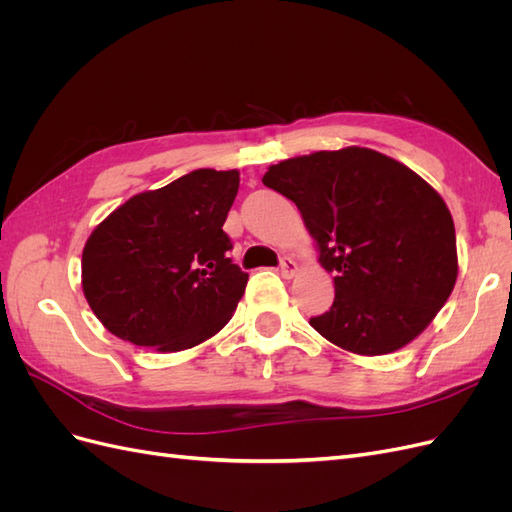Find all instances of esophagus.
Returning <instances> with one entry per match:
<instances>
[{"instance_id": "1", "label": "esophagus", "mask_w": 512, "mask_h": 512, "mask_svg": "<svg viewBox=\"0 0 512 512\" xmlns=\"http://www.w3.org/2000/svg\"><path fill=\"white\" fill-rule=\"evenodd\" d=\"M280 273H282L284 277H292L294 273H297V262H294V258L284 256V258L280 260Z\"/></svg>"}]
</instances>
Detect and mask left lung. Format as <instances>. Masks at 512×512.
<instances>
[{
    "label": "left lung",
    "mask_w": 512,
    "mask_h": 512,
    "mask_svg": "<svg viewBox=\"0 0 512 512\" xmlns=\"http://www.w3.org/2000/svg\"><path fill=\"white\" fill-rule=\"evenodd\" d=\"M262 183L299 207L335 273L329 312L309 324L354 354L410 344L451 297L455 224L442 196L401 162L365 147L318 151L271 166Z\"/></svg>",
    "instance_id": "1"
}]
</instances>
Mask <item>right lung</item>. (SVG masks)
<instances>
[{"label": "right lung", "instance_id": "right-lung-1", "mask_svg": "<svg viewBox=\"0 0 512 512\" xmlns=\"http://www.w3.org/2000/svg\"><path fill=\"white\" fill-rule=\"evenodd\" d=\"M237 190V170L198 168L132 196L91 232L83 292L108 331L177 352L224 327L247 284L222 228Z\"/></svg>", "mask_w": 512, "mask_h": 512}]
</instances>
